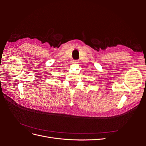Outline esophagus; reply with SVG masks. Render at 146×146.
Wrapping results in <instances>:
<instances>
[{"mask_svg":"<svg viewBox=\"0 0 146 146\" xmlns=\"http://www.w3.org/2000/svg\"><path fill=\"white\" fill-rule=\"evenodd\" d=\"M79 63V61L77 60H73V63Z\"/></svg>","mask_w":146,"mask_h":146,"instance_id":"34e87169","label":"esophagus"}]
</instances>
